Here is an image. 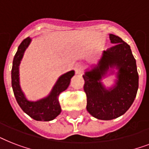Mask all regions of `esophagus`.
<instances>
[{
    "instance_id": "34e87169",
    "label": "esophagus",
    "mask_w": 149,
    "mask_h": 149,
    "mask_svg": "<svg viewBox=\"0 0 149 149\" xmlns=\"http://www.w3.org/2000/svg\"><path fill=\"white\" fill-rule=\"evenodd\" d=\"M74 70L76 74H80L82 72V70H83V66L80 64H77L74 66Z\"/></svg>"
}]
</instances>
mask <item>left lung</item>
Instances as JSON below:
<instances>
[{
	"label": "left lung",
	"mask_w": 149,
	"mask_h": 149,
	"mask_svg": "<svg viewBox=\"0 0 149 149\" xmlns=\"http://www.w3.org/2000/svg\"><path fill=\"white\" fill-rule=\"evenodd\" d=\"M110 40L114 45L104 51L97 67L83 75L86 110L100 120H112L124 114L133 104L139 88L136 61L129 45L112 34ZM113 65L119 69L118 80L113 90L107 91L99 80L109 66Z\"/></svg>",
	"instance_id": "1"
}]
</instances>
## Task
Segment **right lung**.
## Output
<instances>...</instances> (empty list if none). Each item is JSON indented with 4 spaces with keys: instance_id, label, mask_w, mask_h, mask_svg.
I'll return each instance as SVG.
<instances>
[{
    "instance_id": "add662e5",
    "label": "right lung",
    "mask_w": 149,
    "mask_h": 149,
    "mask_svg": "<svg viewBox=\"0 0 149 149\" xmlns=\"http://www.w3.org/2000/svg\"><path fill=\"white\" fill-rule=\"evenodd\" d=\"M31 42V38L28 37L22 41L13 60L11 70V85L14 94L17 104L22 111L31 118L36 120L49 121L55 119L61 113V106L58 101V96L65 91L70 84V79L74 76V71H70L58 78L49 97L38 101H29L22 93L19 85L18 66L24 52Z\"/></svg>"
}]
</instances>
